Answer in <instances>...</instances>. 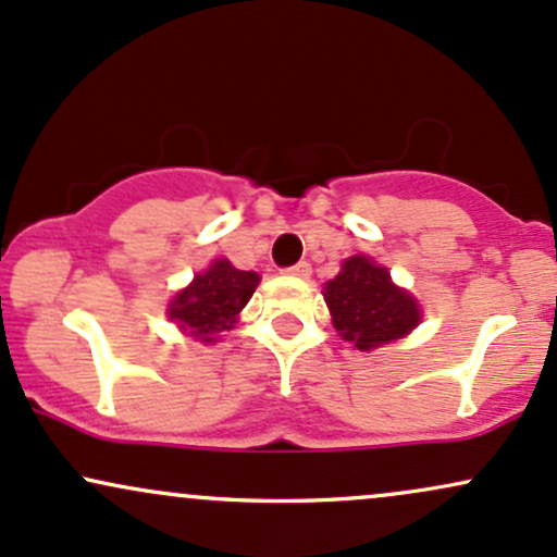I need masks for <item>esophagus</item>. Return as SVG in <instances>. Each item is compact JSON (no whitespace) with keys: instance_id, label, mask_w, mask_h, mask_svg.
Returning <instances> with one entry per match:
<instances>
[{"instance_id":"esophagus-1","label":"esophagus","mask_w":557,"mask_h":557,"mask_svg":"<svg viewBox=\"0 0 557 557\" xmlns=\"http://www.w3.org/2000/svg\"><path fill=\"white\" fill-rule=\"evenodd\" d=\"M285 272H287V274H293V277H309V274H311V267H309V261H298V264L287 267Z\"/></svg>"}]
</instances>
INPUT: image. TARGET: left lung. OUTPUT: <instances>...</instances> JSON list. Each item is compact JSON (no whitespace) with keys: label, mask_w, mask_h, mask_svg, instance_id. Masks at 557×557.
<instances>
[{"label":"left lung","mask_w":557,"mask_h":557,"mask_svg":"<svg viewBox=\"0 0 557 557\" xmlns=\"http://www.w3.org/2000/svg\"><path fill=\"white\" fill-rule=\"evenodd\" d=\"M324 300L335 330L359 350L398 341L421 319L417 300L393 285L385 267H376L367 257L345 261L343 272L327 283Z\"/></svg>","instance_id":"1"}]
</instances>
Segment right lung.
Listing matches in <instances>:
<instances>
[{
    "label": "right lung",
    "mask_w": 557,
    "mask_h": 557,
    "mask_svg": "<svg viewBox=\"0 0 557 557\" xmlns=\"http://www.w3.org/2000/svg\"><path fill=\"white\" fill-rule=\"evenodd\" d=\"M259 285L257 272L235 270L225 259H216L194 283L181 290L170 306V319L203 343H212L216 332L233 327L235 317Z\"/></svg>",
    "instance_id": "add662e5"
}]
</instances>
